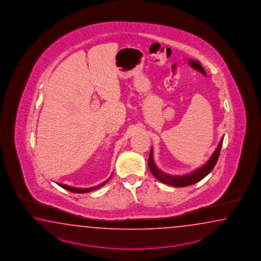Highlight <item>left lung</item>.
<instances>
[{
    "label": "left lung",
    "mask_w": 261,
    "mask_h": 261,
    "mask_svg": "<svg viewBox=\"0 0 261 261\" xmlns=\"http://www.w3.org/2000/svg\"><path fill=\"white\" fill-rule=\"evenodd\" d=\"M222 144H223V138L219 142L217 149L215 150V152L213 153L210 160L208 161L205 165H203L201 168H199L198 170H196V171L189 173V174L182 175V176L170 175V174H167L165 172H161V170L155 166L154 159H153V149L151 148L149 159H148V167H149L150 172H152V174L159 181L172 186V187H175V188H184V187H188L190 185H193V184H196L197 182L200 181L201 179H203L206 175H208L212 172V170L214 169V167L216 166L217 160L219 158L220 151H221Z\"/></svg>",
    "instance_id": "1"
}]
</instances>
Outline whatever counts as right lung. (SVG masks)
I'll use <instances>...</instances> for the list:
<instances>
[{
  "label": "right lung",
  "instance_id": "1",
  "mask_svg": "<svg viewBox=\"0 0 261 261\" xmlns=\"http://www.w3.org/2000/svg\"><path fill=\"white\" fill-rule=\"evenodd\" d=\"M110 178H108L106 181L102 182V183L100 184V185H98V186H96V187L88 188V189H79V188H72V187H69V186L64 185V184H59V186L61 187L62 189H67V190H69V191H71V192H73V193H88V192L93 191V190H96V189H100V188H101V187H103V186H105V185H106V184L107 183L109 180H110Z\"/></svg>",
  "mask_w": 261,
  "mask_h": 261
}]
</instances>
